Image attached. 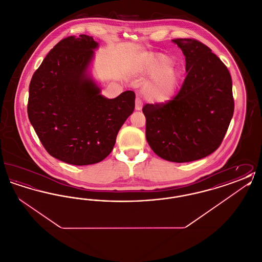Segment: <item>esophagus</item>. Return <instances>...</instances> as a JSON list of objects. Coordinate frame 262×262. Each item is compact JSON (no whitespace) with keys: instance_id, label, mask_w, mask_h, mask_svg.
Segmentation results:
<instances>
[{"instance_id":"obj_1","label":"esophagus","mask_w":262,"mask_h":262,"mask_svg":"<svg viewBox=\"0 0 262 262\" xmlns=\"http://www.w3.org/2000/svg\"><path fill=\"white\" fill-rule=\"evenodd\" d=\"M136 110L137 111H140L142 110V103L139 99L136 100Z\"/></svg>"}]
</instances>
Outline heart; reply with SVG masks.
Masks as SVG:
<instances>
[{
	"instance_id": "heart-1",
	"label": "heart",
	"mask_w": 262,
	"mask_h": 262,
	"mask_svg": "<svg viewBox=\"0 0 262 262\" xmlns=\"http://www.w3.org/2000/svg\"><path fill=\"white\" fill-rule=\"evenodd\" d=\"M137 74L149 78L142 88V94L149 103L163 106L177 95L183 82L182 70L170 57L161 53L145 56L137 68Z\"/></svg>"
}]
</instances>
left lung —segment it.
Here are the masks:
<instances>
[{
    "instance_id": "left-lung-1",
    "label": "left lung",
    "mask_w": 262,
    "mask_h": 262,
    "mask_svg": "<svg viewBox=\"0 0 262 262\" xmlns=\"http://www.w3.org/2000/svg\"><path fill=\"white\" fill-rule=\"evenodd\" d=\"M172 42L186 57L187 77L167 105L146 104V140L170 162L195 161L217 149L234 114L231 75L207 46L193 39Z\"/></svg>"
}]
</instances>
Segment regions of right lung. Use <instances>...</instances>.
Here are the masks:
<instances>
[{
	"label": "right lung",
	"mask_w": 262,
	"mask_h": 262,
	"mask_svg": "<svg viewBox=\"0 0 262 262\" xmlns=\"http://www.w3.org/2000/svg\"><path fill=\"white\" fill-rule=\"evenodd\" d=\"M99 43L85 34L62 39L31 78L27 113L38 137L56 159L83 166L104 160L135 110L136 94H101L91 74Z\"/></svg>",
	"instance_id": "right-lung-1"
}]
</instances>
